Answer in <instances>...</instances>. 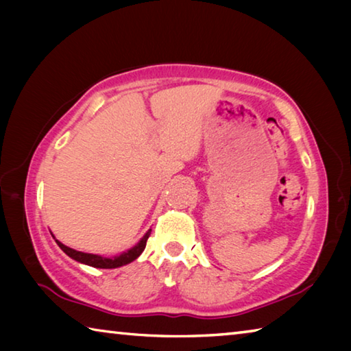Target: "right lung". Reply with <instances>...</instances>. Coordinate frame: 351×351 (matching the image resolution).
Masks as SVG:
<instances>
[{
    "mask_svg": "<svg viewBox=\"0 0 351 351\" xmlns=\"http://www.w3.org/2000/svg\"><path fill=\"white\" fill-rule=\"evenodd\" d=\"M152 229H148L145 235L142 237V239L138 241V245H134L133 247H130L128 251L114 255V257H102V255H97V254H86V252H80V251H75L73 247H68L64 246L62 241L56 240V243L58 245V247L62 249V251L71 257L75 261H79V263L83 265H88V266H93V268H100V269H112V268H121L123 265H128L132 263L133 260H136L139 257V255L144 252L145 245H147V240L148 237H150ZM54 237V235H52Z\"/></svg>",
    "mask_w": 351,
    "mask_h": 351,
    "instance_id": "obj_1",
    "label": "right lung"
}]
</instances>
